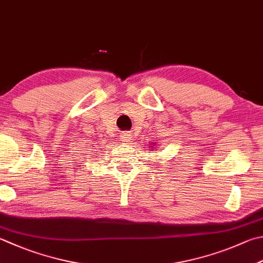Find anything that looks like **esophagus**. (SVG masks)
<instances>
[{"mask_svg":"<svg viewBox=\"0 0 263 263\" xmlns=\"http://www.w3.org/2000/svg\"><path fill=\"white\" fill-rule=\"evenodd\" d=\"M121 137V141L123 142V143H129L130 141H132V138H133V135L130 133H128V132H125L122 134V135L120 136Z\"/></svg>","mask_w":263,"mask_h":263,"instance_id":"obj_1","label":"esophagus"}]
</instances>
